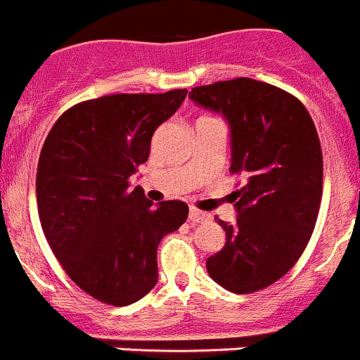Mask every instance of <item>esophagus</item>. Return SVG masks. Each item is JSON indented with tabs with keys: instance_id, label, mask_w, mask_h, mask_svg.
Instances as JSON below:
<instances>
[{
	"instance_id": "1",
	"label": "esophagus",
	"mask_w": 360,
	"mask_h": 360,
	"mask_svg": "<svg viewBox=\"0 0 360 360\" xmlns=\"http://www.w3.org/2000/svg\"><path fill=\"white\" fill-rule=\"evenodd\" d=\"M210 218H211V214H210V213H205V211L195 210V207H191V211H189V220H191L193 224L207 222Z\"/></svg>"
}]
</instances>
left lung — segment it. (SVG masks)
I'll use <instances>...</instances> for the list:
<instances>
[{"label": "left lung", "mask_w": 360, "mask_h": 360, "mask_svg": "<svg viewBox=\"0 0 360 360\" xmlns=\"http://www.w3.org/2000/svg\"><path fill=\"white\" fill-rule=\"evenodd\" d=\"M198 107L222 115L231 136L236 222L218 220L226 244L205 262L233 293L264 290L290 271L309 242L322 196V153L315 124L290 92L251 78L202 85Z\"/></svg>", "instance_id": "8db88e82"}]
</instances>
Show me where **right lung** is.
<instances>
[{"label": "right lung", "mask_w": 360, "mask_h": 360, "mask_svg": "<svg viewBox=\"0 0 360 360\" xmlns=\"http://www.w3.org/2000/svg\"><path fill=\"white\" fill-rule=\"evenodd\" d=\"M112 94L70 107L41 147L36 196L52 253L76 284L110 306L146 297L158 282L160 240L186 222L180 200L153 205L129 186L149 158L150 138L186 100Z\"/></svg>", "instance_id": "add662e5"}]
</instances>
